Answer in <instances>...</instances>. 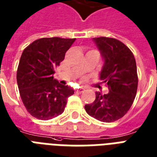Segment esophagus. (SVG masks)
<instances>
[{
  "mask_svg": "<svg viewBox=\"0 0 157 157\" xmlns=\"http://www.w3.org/2000/svg\"><path fill=\"white\" fill-rule=\"evenodd\" d=\"M84 91H85V89H84V88H82V87L78 88V90H77V92H78V94H82V93H83V92H84Z\"/></svg>",
  "mask_w": 157,
  "mask_h": 157,
  "instance_id": "obj_1",
  "label": "esophagus"
}]
</instances>
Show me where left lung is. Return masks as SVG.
<instances>
[{
  "label": "left lung",
  "mask_w": 157,
  "mask_h": 157,
  "mask_svg": "<svg viewBox=\"0 0 157 157\" xmlns=\"http://www.w3.org/2000/svg\"><path fill=\"white\" fill-rule=\"evenodd\" d=\"M103 59L99 78L108 88L107 94L96 92V98L85 105L87 113L103 122H112L124 116L132 105L138 78L134 55L128 47L113 38L93 39Z\"/></svg>",
  "instance_id": "8db88e82"
}]
</instances>
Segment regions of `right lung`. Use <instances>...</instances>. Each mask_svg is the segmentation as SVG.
Masks as SVG:
<instances>
[{"label":"right lung","instance_id":"obj_1","mask_svg":"<svg viewBox=\"0 0 157 157\" xmlns=\"http://www.w3.org/2000/svg\"><path fill=\"white\" fill-rule=\"evenodd\" d=\"M75 40L39 39L24 49L16 79L22 102L31 116L49 120L64 111L67 99L74 90L59 83L54 74Z\"/></svg>","mask_w":157,"mask_h":157}]
</instances>
